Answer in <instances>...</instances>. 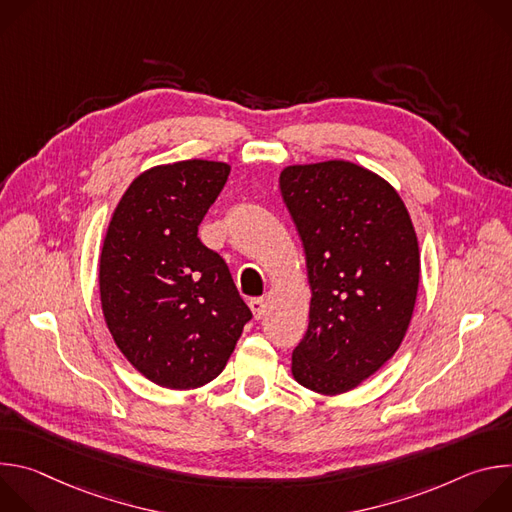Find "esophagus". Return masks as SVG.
<instances>
[{
    "label": "esophagus",
    "mask_w": 512,
    "mask_h": 512,
    "mask_svg": "<svg viewBox=\"0 0 512 512\" xmlns=\"http://www.w3.org/2000/svg\"><path fill=\"white\" fill-rule=\"evenodd\" d=\"M249 308H251V312H253V318L259 320V318L265 314V298H253V300L249 302Z\"/></svg>",
    "instance_id": "obj_1"
}]
</instances>
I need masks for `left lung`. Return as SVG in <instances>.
I'll return each instance as SVG.
<instances>
[{
    "mask_svg": "<svg viewBox=\"0 0 512 512\" xmlns=\"http://www.w3.org/2000/svg\"><path fill=\"white\" fill-rule=\"evenodd\" d=\"M279 188L312 289L291 373L310 391L340 395L375 375L405 338L419 287L417 235L397 190L352 162L287 166Z\"/></svg>",
    "mask_w": 512,
    "mask_h": 512,
    "instance_id": "obj_1",
    "label": "left lung"
}]
</instances>
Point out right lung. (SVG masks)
<instances>
[{
	"mask_svg": "<svg viewBox=\"0 0 512 512\" xmlns=\"http://www.w3.org/2000/svg\"><path fill=\"white\" fill-rule=\"evenodd\" d=\"M225 162L184 160L141 172L103 241L107 328L133 367L166 389H198L227 367L251 310L198 225L227 184Z\"/></svg>",
	"mask_w": 512,
	"mask_h": 512,
	"instance_id": "right-lung-1",
	"label": "right lung"
}]
</instances>
